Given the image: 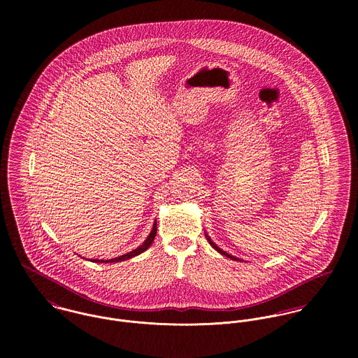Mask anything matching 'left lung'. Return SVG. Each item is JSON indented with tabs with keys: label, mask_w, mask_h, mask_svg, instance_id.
I'll use <instances>...</instances> for the list:
<instances>
[{
	"label": "left lung",
	"mask_w": 358,
	"mask_h": 358,
	"mask_svg": "<svg viewBox=\"0 0 358 358\" xmlns=\"http://www.w3.org/2000/svg\"><path fill=\"white\" fill-rule=\"evenodd\" d=\"M205 237H206V240H208V243H209V244H210V245H212V248H213V250H216V251H217V252H219V254H222V255L227 256V257H230V259H233V260H240V259H238V257H236V256L230 255V254H227V252H224V251H223V250H220V248H219V247H217V245H216V244H215V243H212V240H210V238H209V236H208V234H205Z\"/></svg>",
	"instance_id": "obj_1"
}]
</instances>
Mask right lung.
I'll return each instance as SVG.
<instances>
[{
  "label": "right lung",
  "mask_w": 358,
  "mask_h": 358,
  "mask_svg": "<svg viewBox=\"0 0 358 358\" xmlns=\"http://www.w3.org/2000/svg\"><path fill=\"white\" fill-rule=\"evenodd\" d=\"M155 234H157V222H154L153 229H152V231H150V234H149V237L146 238V241L141 245V247H138L136 250H134V251H131V252H128V254H125V255L118 256V257H114V259H108V260H103V259H91L92 262H96V263H114V262H122V260H127V259H131V257H134V256L141 255L142 252H145L150 245H152V243L154 241V237H155Z\"/></svg>",
  "instance_id": "add662e5"
}]
</instances>
